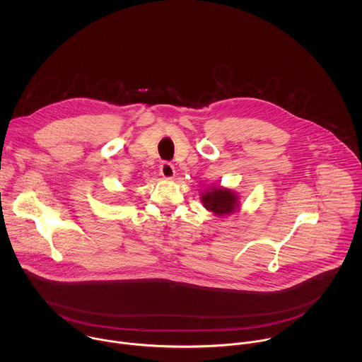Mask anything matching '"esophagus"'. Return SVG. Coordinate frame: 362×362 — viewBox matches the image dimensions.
Instances as JSON below:
<instances>
[{"label": "esophagus", "instance_id": "34e87169", "mask_svg": "<svg viewBox=\"0 0 362 362\" xmlns=\"http://www.w3.org/2000/svg\"><path fill=\"white\" fill-rule=\"evenodd\" d=\"M160 174H161V177L164 180H173L174 175H175V168H174V165L171 163L165 161V163H163L160 165Z\"/></svg>", "mask_w": 362, "mask_h": 362}]
</instances>
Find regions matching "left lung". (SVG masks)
Masks as SVG:
<instances>
[{
	"label": "left lung",
	"instance_id": "8db88e82",
	"mask_svg": "<svg viewBox=\"0 0 362 362\" xmlns=\"http://www.w3.org/2000/svg\"><path fill=\"white\" fill-rule=\"evenodd\" d=\"M202 205L216 216L233 214L240 209V197L235 191L224 187H209L201 192Z\"/></svg>",
	"mask_w": 362,
	"mask_h": 362
}]
</instances>
